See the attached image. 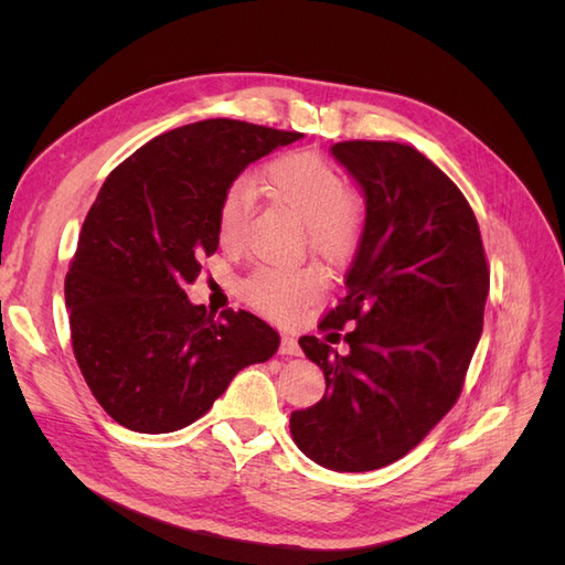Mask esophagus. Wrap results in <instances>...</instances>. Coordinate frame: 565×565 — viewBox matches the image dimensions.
Listing matches in <instances>:
<instances>
[{"mask_svg": "<svg viewBox=\"0 0 565 565\" xmlns=\"http://www.w3.org/2000/svg\"><path fill=\"white\" fill-rule=\"evenodd\" d=\"M280 353H282V355H299V353H301L299 341H297L295 337L282 334V339H280Z\"/></svg>", "mask_w": 565, "mask_h": 565, "instance_id": "esophagus-1", "label": "esophagus"}]
</instances>
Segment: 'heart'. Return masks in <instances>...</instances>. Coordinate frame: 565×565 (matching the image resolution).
Returning <instances> with one entry per match:
<instances>
[{
    "label": "heart",
    "mask_w": 565,
    "mask_h": 565,
    "mask_svg": "<svg viewBox=\"0 0 565 565\" xmlns=\"http://www.w3.org/2000/svg\"><path fill=\"white\" fill-rule=\"evenodd\" d=\"M264 193L299 216L306 237L320 259L347 262L365 228L363 195L344 185L339 169L313 152H289L273 160L262 172ZM247 198L233 185L216 207V237L224 249H237L245 237ZM324 289L320 273L311 266H262L243 282L245 299L276 320H295Z\"/></svg>",
    "instance_id": "obj_1"
}]
</instances>
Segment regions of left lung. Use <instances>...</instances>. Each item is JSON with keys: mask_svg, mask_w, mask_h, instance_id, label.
Returning <instances> with one entry per match:
<instances>
[{"mask_svg": "<svg viewBox=\"0 0 565 565\" xmlns=\"http://www.w3.org/2000/svg\"><path fill=\"white\" fill-rule=\"evenodd\" d=\"M332 156L361 183L367 214L347 295L320 330L355 328L344 337L349 355L299 339L328 386L292 413L289 431L320 467L372 471L419 446L457 403L490 270L471 204L417 148L341 141Z\"/></svg>", "mask_w": 565, "mask_h": 565, "instance_id": "obj_1", "label": "left lung"}]
</instances>
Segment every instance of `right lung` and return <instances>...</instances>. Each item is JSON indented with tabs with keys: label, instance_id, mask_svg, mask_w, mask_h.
<instances>
[{
	"label": "right lung",
	"instance_id": "obj_1",
	"mask_svg": "<svg viewBox=\"0 0 565 565\" xmlns=\"http://www.w3.org/2000/svg\"><path fill=\"white\" fill-rule=\"evenodd\" d=\"M301 139L241 119H202L119 162L84 218L65 276L84 382L117 422L169 434L200 419L280 337L247 311L193 306L185 285L218 247L216 207L243 169Z\"/></svg>",
	"mask_w": 565,
	"mask_h": 565
}]
</instances>
